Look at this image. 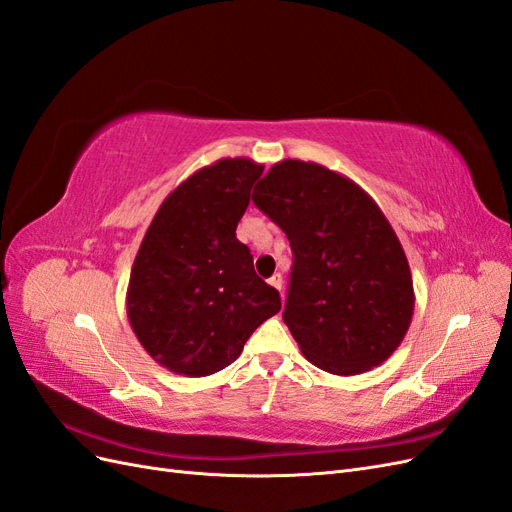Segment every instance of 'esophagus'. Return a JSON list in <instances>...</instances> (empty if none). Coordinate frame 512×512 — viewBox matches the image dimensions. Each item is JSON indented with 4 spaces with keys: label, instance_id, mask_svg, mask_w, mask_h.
<instances>
[{
    "label": "esophagus",
    "instance_id": "esophagus-1",
    "mask_svg": "<svg viewBox=\"0 0 512 512\" xmlns=\"http://www.w3.org/2000/svg\"><path fill=\"white\" fill-rule=\"evenodd\" d=\"M269 284H271L273 288H277V290H282V275H280V273L271 275V277H269Z\"/></svg>",
    "mask_w": 512,
    "mask_h": 512
}]
</instances>
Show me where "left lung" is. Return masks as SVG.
<instances>
[{
  "label": "left lung",
  "mask_w": 512,
  "mask_h": 512,
  "mask_svg": "<svg viewBox=\"0 0 512 512\" xmlns=\"http://www.w3.org/2000/svg\"><path fill=\"white\" fill-rule=\"evenodd\" d=\"M252 200L290 241L284 322L305 359L335 376L382 365L408 333L414 288L376 200L352 179L301 160L273 164Z\"/></svg>",
  "instance_id": "left-lung-1"
}]
</instances>
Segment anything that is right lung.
Instances as JSON below:
<instances>
[{
  "label": "right lung",
  "instance_id": "right-lung-1",
  "mask_svg": "<svg viewBox=\"0 0 512 512\" xmlns=\"http://www.w3.org/2000/svg\"><path fill=\"white\" fill-rule=\"evenodd\" d=\"M265 166L222 158L170 192L138 247L128 320L153 361L203 378L228 367L250 335L280 312V292L254 271L237 224Z\"/></svg>",
  "mask_w": 512,
  "mask_h": 512
}]
</instances>
